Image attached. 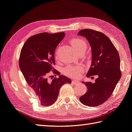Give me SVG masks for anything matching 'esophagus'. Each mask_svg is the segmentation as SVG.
Masks as SVG:
<instances>
[{"label":"esophagus","instance_id":"obj_1","mask_svg":"<svg viewBox=\"0 0 132 132\" xmlns=\"http://www.w3.org/2000/svg\"><path fill=\"white\" fill-rule=\"evenodd\" d=\"M72 83H73V84H76L79 83V82L78 80H73L72 81Z\"/></svg>","mask_w":132,"mask_h":132}]
</instances>
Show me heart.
I'll list each match as a JSON object with an SVG mask.
<instances>
[{
    "label": "heart",
    "mask_w": 132,
    "mask_h": 132,
    "mask_svg": "<svg viewBox=\"0 0 132 132\" xmlns=\"http://www.w3.org/2000/svg\"><path fill=\"white\" fill-rule=\"evenodd\" d=\"M71 43L76 52L85 51L87 48V43L84 39H75ZM82 71V67L81 66H68L64 70V73L70 77H76Z\"/></svg>",
    "instance_id": "heart-1"
}]
</instances>
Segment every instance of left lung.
I'll use <instances>...</instances> for the list:
<instances>
[{
    "label": "left lung",
    "instance_id": "1",
    "mask_svg": "<svg viewBox=\"0 0 132 132\" xmlns=\"http://www.w3.org/2000/svg\"><path fill=\"white\" fill-rule=\"evenodd\" d=\"M78 35L86 38L91 47L92 64L87 76H98L94 83L82 82L88 90L79 100L85 105L95 107L109 98L120 80V57L111 40L104 34L92 29H83L79 31Z\"/></svg>",
    "mask_w": 132,
    "mask_h": 132
}]
</instances>
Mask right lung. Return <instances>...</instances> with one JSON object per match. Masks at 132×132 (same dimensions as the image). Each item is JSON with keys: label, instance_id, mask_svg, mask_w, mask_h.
<instances>
[{"label": "right lung", "instance_id": "1", "mask_svg": "<svg viewBox=\"0 0 132 132\" xmlns=\"http://www.w3.org/2000/svg\"><path fill=\"white\" fill-rule=\"evenodd\" d=\"M64 32L49 34L42 32L30 37L21 51L19 66L30 88L37 96L43 106H51L56 102L60 89L71 80L57 70L59 75L52 80L48 79V73L55 65L54 52L62 40Z\"/></svg>", "mask_w": 132, "mask_h": 132}]
</instances>
